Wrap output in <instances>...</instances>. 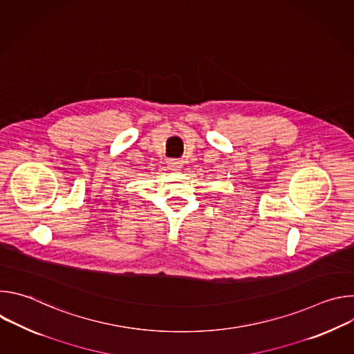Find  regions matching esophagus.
Listing matches in <instances>:
<instances>
[{"label":"esophagus","mask_w":354,"mask_h":354,"mask_svg":"<svg viewBox=\"0 0 354 354\" xmlns=\"http://www.w3.org/2000/svg\"><path fill=\"white\" fill-rule=\"evenodd\" d=\"M168 167H169V169H172V171H180V168H182V161H180V160H169V161H168Z\"/></svg>","instance_id":"obj_1"}]
</instances>
